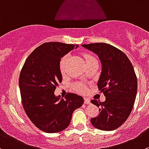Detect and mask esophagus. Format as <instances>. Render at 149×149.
Instances as JSON below:
<instances>
[{
	"instance_id": "esophagus-1",
	"label": "esophagus",
	"mask_w": 149,
	"mask_h": 149,
	"mask_svg": "<svg viewBox=\"0 0 149 149\" xmlns=\"http://www.w3.org/2000/svg\"><path fill=\"white\" fill-rule=\"evenodd\" d=\"M84 103L86 104H91L90 100H89V99H88V98H85L84 99Z\"/></svg>"
}]
</instances>
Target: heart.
I'll return each mask as SVG.
<instances>
[{"instance_id":"heart-1","label":"heart","mask_w":149,"mask_h":149,"mask_svg":"<svg viewBox=\"0 0 149 149\" xmlns=\"http://www.w3.org/2000/svg\"><path fill=\"white\" fill-rule=\"evenodd\" d=\"M85 60H86V63H88V62L93 61H97L93 56H92L91 55L89 54H86L84 56ZM68 59H69V55H66V56H63L60 61V63H59V68H60V71L62 74H63L66 71V64H67ZM74 88L76 89L78 91L83 93V92L86 91V88L84 87V86L80 83H76V84L74 85Z\"/></svg>"}]
</instances>
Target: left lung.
Instances as JSON below:
<instances>
[{"label":"left lung","mask_w":149,"mask_h":149,"mask_svg":"<svg viewBox=\"0 0 149 149\" xmlns=\"http://www.w3.org/2000/svg\"><path fill=\"white\" fill-rule=\"evenodd\" d=\"M82 46L98 56L102 63L99 90L103 92L105 101L91 100L100 107V115L91 119L99 130L112 131L122 125L132 110L137 90L134 68L121 50L106 43H93Z\"/></svg>","instance_id":"8db88e82"}]
</instances>
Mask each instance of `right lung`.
<instances>
[{"label":"right lung","instance_id":"obj_1","mask_svg":"<svg viewBox=\"0 0 149 149\" xmlns=\"http://www.w3.org/2000/svg\"><path fill=\"white\" fill-rule=\"evenodd\" d=\"M78 45L46 42L29 55L19 78L23 108L31 122L42 131L56 133L69 125L72 113L83 104V97L68 93L64 99L54 94L62 75L61 58Z\"/></svg>","mask_w":149,"mask_h":149}]
</instances>
